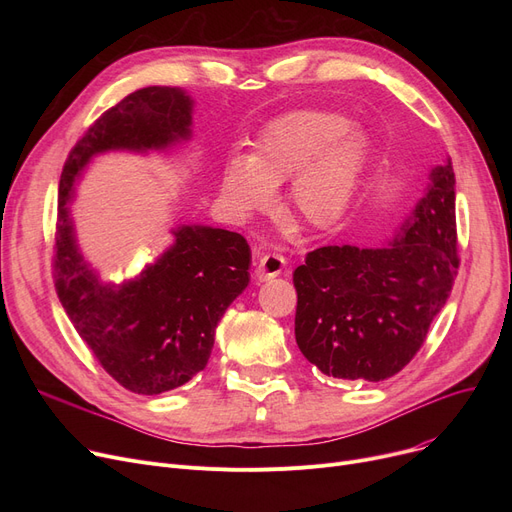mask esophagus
I'll list each match as a JSON object with an SVG mask.
<instances>
[{"mask_svg":"<svg viewBox=\"0 0 512 512\" xmlns=\"http://www.w3.org/2000/svg\"><path fill=\"white\" fill-rule=\"evenodd\" d=\"M286 267V259L282 255H276V253H267V255H261L257 259V267H255V278L259 282H267L272 280L276 276H280L284 272Z\"/></svg>","mask_w":512,"mask_h":512,"instance_id":"1","label":"esophagus"}]
</instances>
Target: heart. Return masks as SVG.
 <instances>
[{
	"mask_svg": "<svg viewBox=\"0 0 512 512\" xmlns=\"http://www.w3.org/2000/svg\"><path fill=\"white\" fill-rule=\"evenodd\" d=\"M373 153L369 134L348 118L299 110L267 122L249 155H230L220 201L238 220L263 211L286 182L284 205L313 228L334 226L351 205Z\"/></svg>",
	"mask_w": 512,
	"mask_h": 512,
	"instance_id": "obj_1",
	"label": "heart"
}]
</instances>
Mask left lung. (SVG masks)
<instances>
[{
  "label": "left lung",
  "mask_w": 512,
  "mask_h": 512,
  "mask_svg": "<svg viewBox=\"0 0 512 512\" xmlns=\"http://www.w3.org/2000/svg\"><path fill=\"white\" fill-rule=\"evenodd\" d=\"M454 184L448 157L386 245L321 247L294 270V336L321 373L382 382L417 355L459 270Z\"/></svg>",
  "instance_id": "obj_1"
}]
</instances>
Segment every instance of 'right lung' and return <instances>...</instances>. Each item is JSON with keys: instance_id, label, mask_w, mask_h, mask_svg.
Here are the masks:
<instances>
[{"instance_id": "obj_1", "label": "right lung", "mask_w": 512, "mask_h": 512, "mask_svg": "<svg viewBox=\"0 0 512 512\" xmlns=\"http://www.w3.org/2000/svg\"><path fill=\"white\" fill-rule=\"evenodd\" d=\"M193 99L178 87H147L107 110L70 151L60 178L56 290L95 359L130 392L161 394L205 369L215 328L249 284L251 249L236 232L182 224L145 270L103 282L78 247L70 203L91 159L107 151H170L191 141Z\"/></svg>"}]
</instances>
